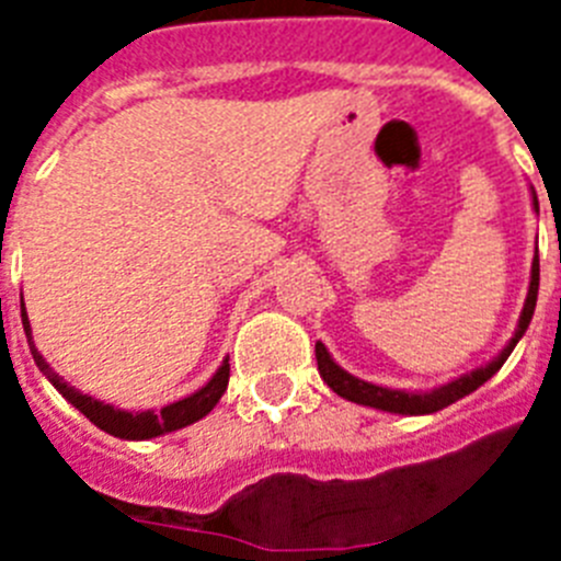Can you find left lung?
<instances>
[{
  "instance_id": "obj_1",
  "label": "left lung",
  "mask_w": 561,
  "mask_h": 561,
  "mask_svg": "<svg viewBox=\"0 0 561 561\" xmlns=\"http://www.w3.org/2000/svg\"><path fill=\"white\" fill-rule=\"evenodd\" d=\"M534 207L539 210L537 196H534ZM537 291H539V255H534L531 264V286H528V297H525L523 314H519L517 331H514L512 342L494 356L489 365L483 368L472 370V374H463L460 379L447 381V385H440V388L427 390V393H408V390H390V388H379V385H370V381H362L356 376H351L348 370H342L331 354L325 351L323 342H317L314 354H317V370L323 376V381L334 390L336 396L342 399L356 401V404H365V408H376V410H388V413H399V415H427V413H438V410L449 408L453 401L463 399L472 390H478L483 381L492 379L500 368H503V362L512 356L514 345L519 342V336L525 334L528 323H531L534 309H537Z\"/></svg>"
}]
</instances>
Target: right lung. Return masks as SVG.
<instances>
[{
	"label": "right lung",
	"mask_w": 561,
	"mask_h": 561,
	"mask_svg": "<svg viewBox=\"0 0 561 561\" xmlns=\"http://www.w3.org/2000/svg\"><path fill=\"white\" fill-rule=\"evenodd\" d=\"M22 325L30 342V354H33V359H36L38 370H42L53 385H56L58 393H61L72 408L81 410V413L87 415L95 427H101L103 433L114 435V438L146 440V438H157V435L173 433V430L187 427V424H193V421L205 419V415L219 404V399L227 390V381H230V362L225 359L221 362V368L213 374V379L207 381L205 388L196 390V393L187 396V399L173 401V404L162 408L160 413H153V410H146V413H126V410H117L112 408V404H103V401L92 399V396H83L81 390L69 388L67 381H64L56 370L49 368L47 362H44V356L36 351V345H33V336H30V320L27 314H24V309H22Z\"/></svg>",
	"instance_id": "right-lung-1"
}]
</instances>
